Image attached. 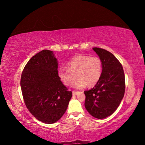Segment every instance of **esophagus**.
<instances>
[{
  "instance_id": "34e87169",
  "label": "esophagus",
  "mask_w": 145,
  "mask_h": 145,
  "mask_svg": "<svg viewBox=\"0 0 145 145\" xmlns=\"http://www.w3.org/2000/svg\"><path fill=\"white\" fill-rule=\"evenodd\" d=\"M78 91H73L72 93H73V96H75V95H77L78 94Z\"/></svg>"
}]
</instances>
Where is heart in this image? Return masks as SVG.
<instances>
[{"instance_id": "heart-1", "label": "heart", "mask_w": 145, "mask_h": 145, "mask_svg": "<svg viewBox=\"0 0 145 145\" xmlns=\"http://www.w3.org/2000/svg\"><path fill=\"white\" fill-rule=\"evenodd\" d=\"M67 68L68 69L61 67L59 69V77L67 86H71L76 77L78 78L75 83L76 88H82L86 84L93 86L99 82L102 73V61L95 56H76L68 61Z\"/></svg>"}]
</instances>
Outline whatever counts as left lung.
I'll use <instances>...</instances> for the list:
<instances>
[{
	"instance_id": "8db88e82",
	"label": "left lung",
	"mask_w": 145,
	"mask_h": 145,
	"mask_svg": "<svg viewBox=\"0 0 145 145\" xmlns=\"http://www.w3.org/2000/svg\"><path fill=\"white\" fill-rule=\"evenodd\" d=\"M102 63L101 77L94 88L84 91V105L89 113L98 119L111 116L119 106L125 90V73L121 64L109 51L93 48Z\"/></svg>"
}]
</instances>
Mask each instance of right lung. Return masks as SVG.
Returning <instances> with one entry per match:
<instances>
[{
    "label": "right lung",
    "instance_id": "add662e5",
    "mask_svg": "<svg viewBox=\"0 0 145 145\" xmlns=\"http://www.w3.org/2000/svg\"><path fill=\"white\" fill-rule=\"evenodd\" d=\"M52 51L43 50L33 56L21 76L22 93L29 111L45 123L58 121L67 111L72 92L58 75Z\"/></svg>",
    "mask_w": 145,
    "mask_h": 145
}]
</instances>
